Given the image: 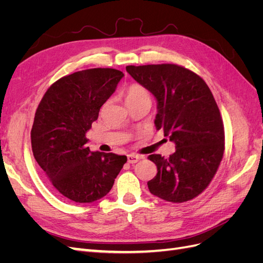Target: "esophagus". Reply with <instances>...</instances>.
I'll return each mask as SVG.
<instances>
[{
  "label": "esophagus",
  "mask_w": 263,
  "mask_h": 263,
  "mask_svg": "<svg viewBox=\"0 0 263 263\" xmlns=\"http://www.w3.org/2000/svg\"><path fill=\"white\" fill-rule=\"evenodd\" d=\"M141 159L140 156H137V155H128L127 156V160H128L129 163H136L138 162Z\"/></svg>",
  "instance_id": "esophagus-1"
}]
</instances>
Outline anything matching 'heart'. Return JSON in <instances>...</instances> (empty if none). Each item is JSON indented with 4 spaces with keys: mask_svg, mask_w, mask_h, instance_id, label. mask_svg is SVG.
I'll list each match as a JSON object with an SVG mask.
<instances>
[{
    "mask_svg": "<svg viewBox=\"0 0 263 263\" xmlns=\"http://www.w3.org/2000/svg\"><path fill=\"white\" fill-rule=\"evenodd\" d=\"M126 102L139 101V100H150V95L144 86L140 84L130 85L126 92Z\"/></svg>",
    "mask_w": 263,
    "mask_h": 263,
    "instance_id": "b5f03b06",
    "label": "heart"
}]
</instances>
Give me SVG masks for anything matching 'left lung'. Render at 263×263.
<instances>
[{"label":"left lung","instance_id":"obj_1","mask_svg":"<svg viewBox=\"0 0 263 263\" xmlns=\"http://www.w3.org/2000/svg\"><path fill=\"white\" fill-rule=\"evenodd\" d=\"M135 81L157 101L155 125L176 145L168 158L150 155L157 176L147 184L151 194L172 203L192 200L208 187L225 149L218 106L201 77L177 65L127 66Z\"/></svg>","mask_w":263,"mask_h":263}]
</instances>
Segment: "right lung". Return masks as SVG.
I'll list each match as a JSON object with an SVG mask.
<instances>
[{
    "label": "right lung",
    "mask_w": 263,
    "mask_h": 263,
    "mask_svg": "<svg viewBox=\"0 0 263 263\" xmlns=\"http://www.w3.org/2000/svg\"><path fill=\"white\" fill-rule=\"evenodd\" d=\"M122 71L95 68L55 81L39 103L31 149L55 191L67 200L92 203L104 197L127 161L126 156L91 151L86 133L109 99Z\"/></svg>",
    "instance_id": "1"
}]
</instances>
